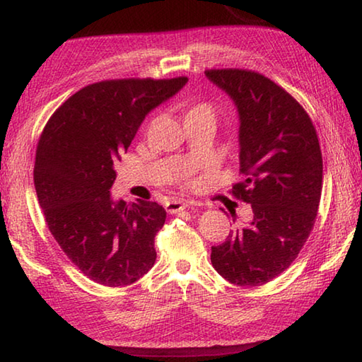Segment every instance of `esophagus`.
<instances>
[{"label":"esophagus","mask_w":362,"mask_h":362,"mask_svg":"<svg viewBox=\"0 0 362 362\" xmlns=\"http://www.w3.org/2000/svg\"><path fill=\"white\" fill-rule=\"evenodd\" d=\"M193 201H187V199H177V201H169V203L166 204V211L169 214H177L180 212L183 209H187L188 206H192Z\"/></svg>","instance_id":"esophagus-1"}]
</instances>
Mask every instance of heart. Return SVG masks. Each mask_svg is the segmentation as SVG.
Wrapping results in <instances>:
<instances>
[{"label":"heart","mask_w":362,"mask_h":362,"mask_svg":"<svg viewBox=\"0 0 362 362\" xmlns=\"http://www.w3.org/2000/svg\"><path fill=\"white\" fill-rule=\"evenodd\" d=\"M198 108H204V110H211L209 105H206V103H201V105H198Z\"/></svg>","instance_id":"b5f03b06"}]
</instances>
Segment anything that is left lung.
<instances>
[{
	"label": "left lung",
	"instance_id": "1",
	"mask_svg": "<svg viewBox=\"0 0 362 362\" xmlns=\"http://www.w3.org/2000/svg\"><path fill=\"white\" fill-rule=\"evenodd\" d=\"M240 115V173L233 196L252 207L250 223L211 252L231 284L262 286L297 259L313 230L322 189V155L305 108L257 71L206 70Z\"/></svg>",
	"mask_w": 362,
	"mask_h": 362
}]
</instances>
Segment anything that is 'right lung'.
Returning <instances> with one entry per match:
<instances>
[{
    "mask_svg": "<svg viewBox=\"0 0 362 362\" xmlns=\"http://www.w3.org/2000/svg\"><path fill=\"white\" fill-rule=\"evenodd\" d=\"M187 76L108 79L86 86L49 118L36 146L33 179L49 231L84 276L108 287L136 283L155 265L166 211L110 194L115 164L153 108Z\"/></svg>",
    "mask_w": 362,
    "mask_h": 362,
    "instance_id": "right-lung-1",
    "label": "right lung"
}]
</instances>
